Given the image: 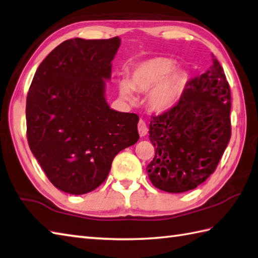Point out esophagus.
Wrapping results in <instances>:
<instances>
[{
    "mask_svg": "<svg viewBox=\"0 0 258 258\" xmlns=\"http://www.w3.org/2000/svg\"><path fill=\"white\" fill-rule=\"evenodd\" d=\"M138 130H139V134L141 136H145L148 134V126H146V123L143 119H140V122L138 124Z\"/></svg>",
    "mask_w": 258,
    "mask_h": 258,
    "instance_id": "obj_1",
    "label": "esophagus"
}]
</instances>
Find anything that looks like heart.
<instances>
[{
    "label": "heart",
    "mask_w": 258,
    "mask_h": 258,
    "mask_svg": "<svg viewBox=\"0 0 258 258\" xmlns=\"http://www.w3.org/2000/svg\"><path fill=\"white\" fill-rule=\"evenodd\" d=\"M183 88V76L174 70V62L169 58L154 57L139 63L131 73L128 80H120L118 90L126 100L133 99V89L148 93L151 109L170 108Z\"/></svg>",
    "instance_id": "1"
}]
</instances>
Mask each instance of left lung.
Instances as JSON below:
<instances>
[{"instance_id": "left-lung-1", "label": "left lung", "mask_w": 258, "mask_h": 258, "mask_svg": "<svg viewBox=\"0 0 258 258\" xmlns=\"http://www.w3.org/2000/svg\"><path fill=\"white\" fill-rule=\"evenodd\" d=\"M230 108L229 84L213 54V64L186 83L173 107L151 116L155 155L146 170L155 188L185 192L215 172L230 140Z\"/></svg>"}]
</instances>
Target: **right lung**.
<instances>
[{
    "instance_id": "right-lung-1",
    "label": "right lung",
    "mask_w": 258,
    "mask_h": 258,
    "mask_svg": "<svg viewBox=\"0 0 258 258\" xmlns=\"http://www.w3.org/2000/svg\"><path fill=\"white\" fill-rule=\"evenodd\" d=\"M119 44L118 37L66 40L40 63L29 88L30 150L63 192L98 188L116 154L139 141V116L114 110L105 99Z\"/></svg>"
}]
</instances>
